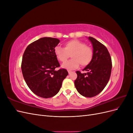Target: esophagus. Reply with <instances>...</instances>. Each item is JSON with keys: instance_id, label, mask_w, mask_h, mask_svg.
<instances>
[{"instance_id": "1", "label": "esophagus", "mask_w": 133, "mask_h": 133, "mask_svg": "<svg viewBox=\"0 0 133 133\" xmlns=\"http://www.w3.org/2000/svg\"><path fill=\"white\" fill-rule=\"evenodd\" d=\"M68 73H69V74H71L72 73V71L71 70H68Z\"/></svg>"}]
</instances>
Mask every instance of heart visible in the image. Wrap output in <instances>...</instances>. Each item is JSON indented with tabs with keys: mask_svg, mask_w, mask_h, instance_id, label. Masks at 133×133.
<instances>
[{
	"mask_svg": "<svg viewBox=\"0 0 133 133\" xmlns=\"http://www.w3.org/2000/svg\"><path fill=\"white\" fill-rule=\"evenodd\" d=\"M56 58L61 62H65L71 55L72 58L62 64V68L66 69L78 68L80 64L82 66L89 65L93 58L92 48L86 45L85 43L79 40H71L64 44V48L57 46L54 49Z\"/></svg>",
	"mask_w": 133,
	"mask_h": 133,
	"instance_id": "obj_1",
	"label": "heart"
}]
</instances>
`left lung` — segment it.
<instances>
[{
  "label": "left lung",
  "mask_w": 133,
  "mask_h": 133,
  "mask_svg": "<svg viewBox=\"0 0 133 133\" xmlns=\"http://www.w3.org/2000/svg\"><path fill=\"white\" fill-rule=\"evenodd\" d=\"M93 47V58L83 70L76 71L77 78L74 81L76 90L82 95L91 98L101 92L109 80L112 62L106 46L92 37H89Z\"/></svg>",
  "instance_id": "left-lung-1"
}]
</instances>
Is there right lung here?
Wrapping results in <instances>:
<instances>
[{
    "instance_id": "1",
    "label": "right lung",
    "mask_w": 133,
    "mask_h": 133,
    "mask_svg": "<svg viewBox=\"0 0 133 133\" xmlns=\"http://www.w3.org/2000/svg\"><path fill=\"white\" fill-rule=\"evenodd\" d=\"M59 39L44 37L28 45L23 55L21 68L24 79L31 91L40 97L57 94L68 75L65 69L56 70L60 64L54 54Z\"/></svg>"
}]
</instances>
